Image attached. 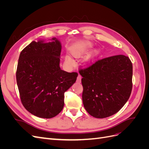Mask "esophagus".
I'll use <instances>...</instances> for the list:
<instances>
[{
    "mask_svg": "<svg viewBox=\"0 0 149 149\" xmlns=\"http://www.w3.org/2000/svg\"><path fill=\"white\" fill-rule=\"evenodd\" d=\"M81 78H82L80 74H78V76L77 78V82L78 83H81Z\"/></svg>",
    "mask_w": 149,
    "mask_h": 149,
    "instance_id": "obj_1",
    "label": "esophagus"
}]
</instances>
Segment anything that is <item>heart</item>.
I'll return each instance as SVG.
<instances>
[{
  "label": "heart",
  "instance_id": "b5f03b06",
  "mask_svg": "<svg viewBox=\"0 0 149 149\" xmlns=\"http://www.w3.org/2000/svg\"><path fill=\"white\" fill-rule=\"evenodd\" d=\"M92 47V44L90 43V42H86L84 43L83 45L81 47H80L79 48V49H74V50L73 52V53H72V54H73V55L74 56H78L82 52L84 51V50H86V49L91 48ZM66 61H68V62H71V58L68 56L66 57Z\"/></svg>",
  "mask_w": 149,
  "mask_h": 149
}]
</instances>
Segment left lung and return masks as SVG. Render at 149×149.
Here are the masks:
<instances>
[{"label":"left lung","mask_w":149,"mask_h":149,"mask_svg":"<svg viewBox=\"0 0 149 149\" xmlns=\"http://www.w3.org/2000/svg\"><path fill=\"white\" fill-rule=\"evenodd\" d=\"M79 73L83 76V105L94 118L112 116L128 101L132 89V63L128 56L102 58Z\"/></svg>","instance_id":"obj_1"}]
</instances>
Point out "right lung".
Masks as SVG:
<instances>
[{"mask_svg": "<svg viewBox=\"0 0 149 149\" xmlns=\"http://www.w3.org/2000/svg\"><path fill=\"white\" fill-rule=\"evenodd\" d=\"M52 40L33 41L26 46L20 54L16 72L22 104L31 114L46 119L62 111L64 93L78 75L61 70V43L56 38Z\"/></svg>", "mask_w": 149, "mask_h": 149, "instance_id": "obj_1", "label": "right lung"}]
</instances>
